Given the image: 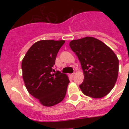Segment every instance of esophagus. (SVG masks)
<instances>
[{
	"label": "esophagus",
	"mask_w": 129,
	"mask_h": 129,
	"mask_svg": "<svg viewBox=\"0 0 129 129\" xmlns=\"http://www.w3.org/2000/svg\"><path fill=\"white\" fill-rule=\"evenodd\" d=\"M74 75H75V74H71L70 75V77H72V78H73V77L74 76Z\"/></svg>",
	"instance_id": "esophagus-1"
}]
</instances>
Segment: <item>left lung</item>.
<instances>
[{"mask_svg":"<svg viewBox=\"0 0 129 129\" xmlns=\"http://www.w3.org/2000/svg\"><path fill=\"white\" fill-rule=\"evenodd\" d=\"M71 49L80 61L84 79L80 88L86 96L100 98L114 88L118 78V59L105 43L92 37L72 40Z\"/></svg>","mask_w":129,"mask_h":129,"instance_id":"1","label":"left lung"}]
</instances>
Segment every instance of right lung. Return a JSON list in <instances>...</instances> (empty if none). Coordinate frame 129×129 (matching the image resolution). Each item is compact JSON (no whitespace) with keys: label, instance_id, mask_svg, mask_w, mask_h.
Returning a JSON list of instances; mask_svg holds the SVG:
<instances>
[{"label":"right lung","instance_id":"add662e5","mask_svg":"<svg viewBox=\"0 0 129 129\" xmlns=\"http://www.w3.org/2000/svg\"><path fill=\"white\" fill-rule=\"evenodd\" d=\"M65 41L41 40L29 48L21 63L23 78L27 91L43 106L61 102L70 82L68 77L57 71L52 74L59 49Z\"/></svg>","mask_w":129,"mask_h":129}]
</instances>
